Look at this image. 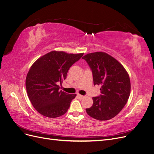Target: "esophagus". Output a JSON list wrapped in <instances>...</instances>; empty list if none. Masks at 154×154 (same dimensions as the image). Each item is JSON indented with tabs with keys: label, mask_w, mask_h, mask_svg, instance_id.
<instances>
[{
	"label": "esophagus",
	"mask_w": 154,
	"mask_h": 154,
	"mask_svg": "<svg viewBox=\"0 0 154 154\" xmlns=\"http://www.w3.org/2000/svg\"><path fill=\"white\" fill-rule=\"evenodd\" d=\"M78 98H83L85 97V96L82 95H80V94H78Z\"/></svg>",
	"instance_id": "obj_1"
}]
</instances>
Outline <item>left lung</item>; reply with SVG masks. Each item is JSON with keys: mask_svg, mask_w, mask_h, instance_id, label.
<instances>
[{"mask_svg": "<svg viewBox=\"0 0 154 154\" xmlns=\"http://www.w3.org/2000/svg\"><path fill=\"white\" fill-rule=\"evenodd\" d=\"M83 59L92 71L94 85H101L102 94L92 98L93 105L86 111L98 121L114 118L123 109L130 95L131 83L128 72L118 60L106 52L89 53Z\"/></svg>", "mask_w": 154, "mask_h": 154, "instance_id": "left-lung-1", "label": "left lung"}]
</instances>
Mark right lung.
<instances>
[{
	"instance_id": "obj_1",
	"label": "right lung",
	"mask_w": 154,
	"mask_h": 154,
	"mask_svg": "<svg viewBox=\"0 0 154 154\" xmlns=\"http://www.w3.org/2000/svg\"><path fill=\"white\" fill-rule=\"evenodd\" d=\"M83 53L68 54L53 51L40 57L31 66L26 78L29 99L40 114L55 118L64 115L76 94L59 90L70 67Z\"/></svg>"
}]
</instances>
